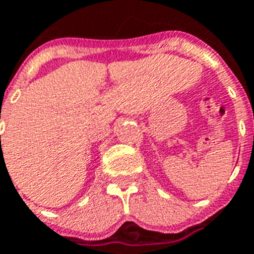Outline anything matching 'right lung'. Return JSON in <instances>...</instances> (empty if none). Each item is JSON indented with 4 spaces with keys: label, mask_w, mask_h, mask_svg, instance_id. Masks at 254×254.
<instances>
[{
    "label": "right lung",
    "mask_w": 254,
    "mask_h": 254,
    "mask_svg": "<svg viewBox=\"0 0 254 254\" xmlns=\"http://www.w3.org/2000/svg\"><path fill=\"white\" fill-rule=\"evenodd\" d=\"M0 138H1V137H0Z\"/></svg>",
    "instance_id": "add662e5"
}]
</instances>
